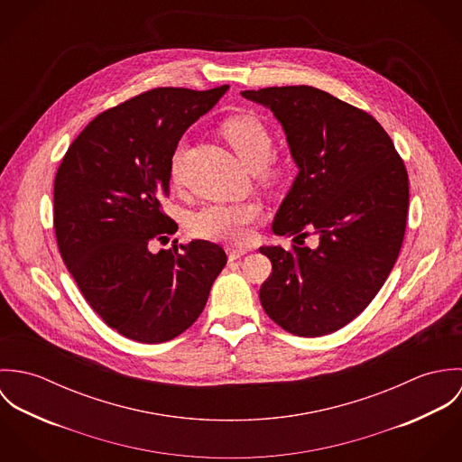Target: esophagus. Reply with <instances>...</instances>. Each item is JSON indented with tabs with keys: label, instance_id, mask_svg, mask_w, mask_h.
<instances>
[{
	"label": "esophagus",
	"instance_id": "34e87169",
	"mask_svg": "<svg viewBox=\"0 0 462 462\" xmlns=\"http://www.w3.org/2000/svg\"><path fill=\"white\" fill-rule=\"evenodd\" d=\"M226 251H227L229 262H235V260H238V258H242V256L247 254V249H238V247H227Z\"/></svg>",
	"mask_w": 462,
	"mask_h": 462
}]
</instances>
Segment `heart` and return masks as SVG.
<instances>
[{
	"mask_svg": "<svg viewBox=\"0 0 462 462\" xmlns=\"http://www.w3.org/2000/svg\"><path fill=\"white\" fill-rule=\"evenodd\" d=\"M222 134L247 169L254 172L260 171L264 178H275L277 167L270 160L273 140L262 119L251 114L235 116L222 125ZM183 152L185 147L181 143L172 156L174 180H178ZM260 215L262 208L258 202H217L192 213L189 226L200 238L242 244L251 236V224H254Z\"/></svg>",
	"mask_w": 462,
	"mask_h": 462,
	"instance_id": "obj_1",
	"label": "heart"
}]
</instances>
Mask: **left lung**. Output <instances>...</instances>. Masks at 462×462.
<instances>
[{
  "instance_id": "1",
  "label": "left lung",
  "mask_w": 462,
  "mask_h": 462,
  "mask_svg": "<svg viewBox=\"0 0 462 462\" xmlns=\"http://www.w3.org/2000/svg\"><path fill=\"white\" fill-rule=\"evenodd\" d=\"M281 123L299 174L272 224L277 236L319 235V247H260L272 263L264 313L317 337L352 322L395 264L407 220V171L384 128L315 87L244 90Z\"/></svg>"
}]
</instances>
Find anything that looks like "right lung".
<instances>
[{
  "label": "right lung",
  "mask_w": 462,
  "mask_h": 462,
  "mask_svg": "<svg viewBox=\"0 0 462 462\" xmlns=\"http://www.w3.org/2000/svg\"><path fill=\"white\" fill-rule=\"evenodd\" d=\"M229 85L152 88L99 114L67 149L55 178L62 260L90 308L119 334L163 343L202 313L226 253L208 240L151 253L176 233L162 211L180 138Z\"/></svg>",
  "instance_id": "right-lung-1"
}]
</instances>
